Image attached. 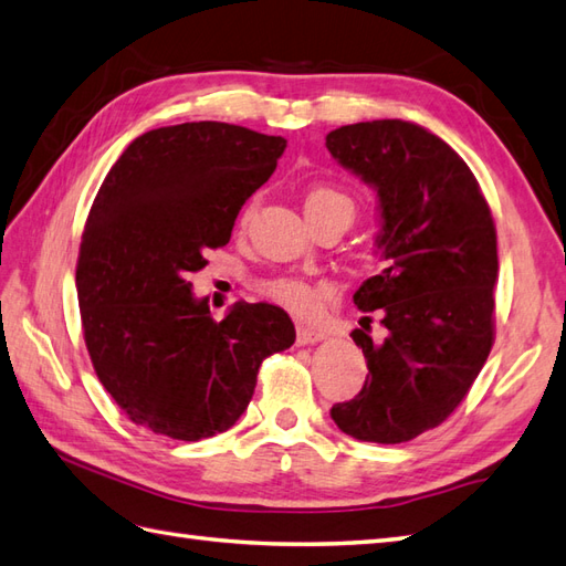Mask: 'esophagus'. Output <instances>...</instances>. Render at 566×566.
Listing matches in <instances>:
<instances>
[{
	"mask_svg": "<svg viewBox=\"0 0 566 566\" xmlns=\"http://www.w3.org/2000/svg\"><path fill=\"white\" fill-rule=\"evenodd\" d=\"M321 339H325V333L321 331V327H313V325H306V323H301L296 327V343L298 345H315V343H321Z\"/></svg>",
	"mask_w": 566,
	"mask_h": 566,
	"instance_id": "obj_1",
	"label": "esophagus"
}]
</instances>
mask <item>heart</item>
Wrapping results in <instances>:
<instances>
[{
    "mask_svg": "<svg viewBox=\"0 0 566 566\" xmlns=\"http://www.w3.org/2000/svg\"><path fill=\"white\" fill-rule=\"evenodd\" d=\"M258 202L253 200L243 209L241 214V223H248L255 212ZM327 207H337V209H345L349 217H354V202L345 192H339L335 188H327V186H318L313 188L306 195V209H327ZM268 296L280 301L282 306L298 311V313H313L315 308L321 306V292L315 286H311L304 280H294V277H282V280H274L268 284Z\"/></svg>",
    "mask_w": 566,
    "mask_h": 566,
    "instance_id": "1",
    "label": "heart"
}]
</instances>
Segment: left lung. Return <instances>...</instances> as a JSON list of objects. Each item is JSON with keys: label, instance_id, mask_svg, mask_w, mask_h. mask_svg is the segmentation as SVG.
Returning <instances> with one entry per match:
<instances>
[{"label": "left lung", "instance_id": "left-lung-1", "mask_svg": "<svg viewBox=\"0 0 566 566\" xmlns=\"http://www.w3.org/2000/svg\"><path fill=\"white\" fill-rule=\"evenodd\" d=\"M333 159L376 190V251L386 268L354 292L378 311L352 331L364 388L333 405L349 437L402 443L439 427L468 396L494 339L496 231L468 164L441 137L405 120H371L325 137Z\"/></svg>", "mask_w": 566, "mask_h": 566}]
</instances>
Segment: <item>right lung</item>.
<instances>
[{
  "label": "right lung",
  "mask_w": 566,
  "mask_h": 566,
  "mask_svg": "<svg viewBox=\"0 0 566 566\" xmlns=\"http://www.w3.org/2000/svg\"><path fill=\"white\" fill-rule=\"evenodd\" d=\"M284 137L182 123L129 142L91 207L76 294L96 376L135 424L178 441L231 429L265 357L294 345L286 311L233 304L221 321L190 272L227 245L235 217L277 168Z\"/></svg>",
  "instance_id": "right-lung-1"
}]
</instances>
